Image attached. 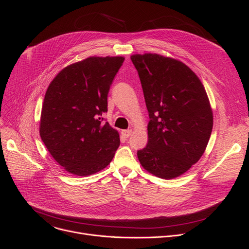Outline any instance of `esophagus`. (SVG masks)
Instances as JSON below:
<instances>
[{
    "instance_id": "obj_1",
    "label": "esophagus",
    "mask_w": 249,
    "mask_h": 249,
    "mask_svg": "<svg viewBox=\"0 0 249 249\" xmlns=\"http://www.w3.org/2000/svg\"><path fill=\"white\" fill-rule=\"evenodd\" d=\"M122 135L125 137V138H128L130 135H131L132 133V130L131 129H127V130H122Z\"/></svg>"
}]
</instances>
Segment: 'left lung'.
I'll use <instances>...</instances> for the list:
<instances>
[{
  "label": "left lung",
  "mask_w": 249,
  "mask_h": 249,
  "mask_svg": "<svg viewBox=\"0 0 249 249\" xmlns=\"http://www.w3.org/2000/svg\"><path fill=\"white\" fill-rule=\"evenodd\" d=\"M149 114L148 142L137 151L143 168L171 179L187 173L206 150L213 111L206 89L188 65L156 53L133 54Z\"/></svg>",
  "instance_id": "obj_1"
}]
</instances>
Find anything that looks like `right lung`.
<instances>
[{"mask_svg": "<svg viewBox=\"0 0 249 249\" xmlns=\"http://www.w3.org/2000/svg\"><path fill=\"white\" fill-rule=\"evenodd\" d=\"M123 56H89L61 70L45 93L39 133L68 173L88 177L106 167L120 145L117 130L101 118Z\"/></svg>", "mask_w": 249, "mask_h": 249, "instance_id": "1", "label": "right lung"}]
</instances>
